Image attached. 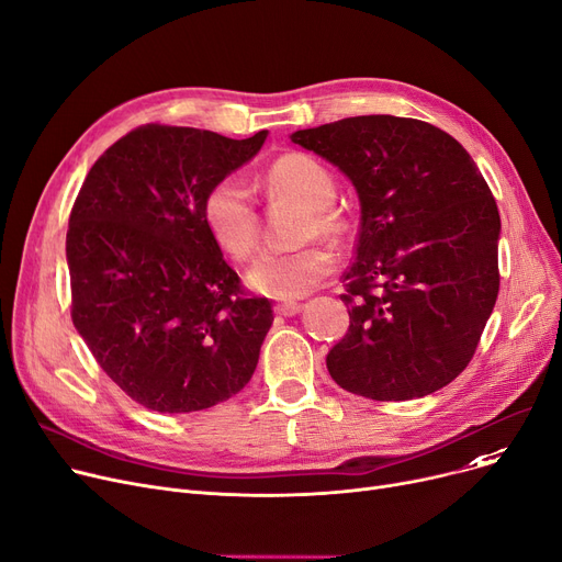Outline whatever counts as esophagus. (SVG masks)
Wrapping results in <instances>:
<instances>
[{
    "label": "esophagus",
    "instance_id": "obj_1",
    "mask_svg": "<svg viewBox=\"0 0 562 562\" xmlns=\"http://www.w3.org/2000/svg\"><path fill=\"white\" fill-rule=\"evenodd\" d=\"M276 314H280V316H293V314H299L301 312V303H276Z\"/></svg>",
    "mask_w": 562,
    "mask_h": 562
}]
</instances>
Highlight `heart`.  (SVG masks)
Wrapping results in <instances>:
<instances>
[{
	"label": "heart",
	"instance_id": "obj_1",
	"mask_svg": "<svg viewBox=\"0 0 562 562\" xmlns=\"http://www.w3.org/2000/svg\"><path fill=\"white\" fill-rule=\"evenodd\" d=\"M266 191L271 198H286L303 204L310 218L305 236L316 232L323 236H339L344 218L333 210L335 180L330 170L310 155L291 153L271 164L263 175ZM202 221L212 239L234 259H248L259 239V214L248 187L236 175L221 177L202 200ZM335 271V255L326 246H305L291 252H263L252 261L246 282L252 291L269 299H301L330 278Z\"/></svg>",
	"mask_w": 562,
	"mask_h": 562
}]
</instances>
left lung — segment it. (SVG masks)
Wrapping results in <instances>:
<instances>
[{"label":"left lung","mask_w":562,"mask_h":562,"mask_svg":"<svg viewBox=\"0 0 562 562\" xmlns=\"http://www.w3.org/2000/svg\"><path fill=\"white\" fill-rule=\"evenodd\" d=\"M291 140L360 198L344 273L350 326L328 352L337 385L373 401L428 396L471 362L498 293L501 218L464 147L415 117L356 115Z\"/></svg>","instance_id":"left-lung-1"}]
</instances>
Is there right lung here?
Returning a JSON list of instances; mask_svg holds the SVG:
<instances>
[{"label": "right lung", "instance_id": "right-lung-1", "mask_svg": "<svg viewBox=\"0 0 562 562\" xmlns=\"http://www.w3.org/2000/svg\"><path fill=\"white\" fill-rule=\"evenodd\" d=\"M266 130L143 125L88 170L70 212L72 323L104 373L147 409L198 412L241 392L273 323L202 221L214 182L250 161Z\"/></svg>", "mask_w": 562, "mask_h": 562}]
</instances>
